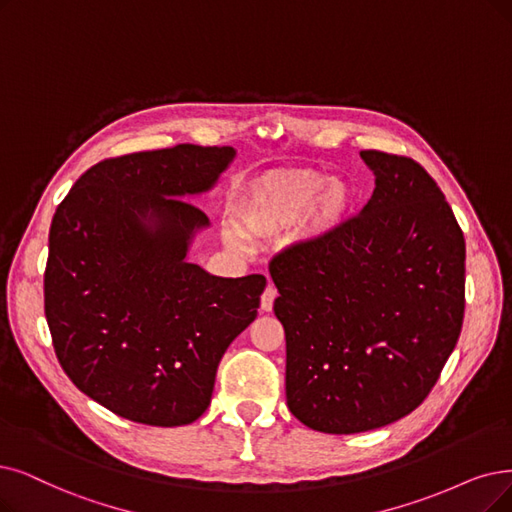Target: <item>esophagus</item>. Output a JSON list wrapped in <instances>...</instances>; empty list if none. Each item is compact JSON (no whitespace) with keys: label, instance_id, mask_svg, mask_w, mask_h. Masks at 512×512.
Segmentation results:
<instances>
[{"label":"esophagus","instance_id":"34e87169","mask_svg":"<svg viewBox=\"0 0 512 512\" xmlns=\"http://www.w3.org/2000/svg\"><path fill=\"white\" fill-rule=\"evenodd\" d=\"M277 300V290H275V285L273 283H269L267 288H264V292H262V298H260V309L262 311H273V302Z\"/></svg>","mask_w":512,"mask_h":512}]
</instances>
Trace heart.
I'll return each mask as SVG.
<instances>
[{"label":"heart","mask_w":512,"mask_h":512,"mask_svg":"<svg viewBox=\"0 0 512 512\" xmlns=\"http://www.w3.org/2000/svg\"><path fill=\"white\" fill-rule=\"evenodd\" d=\"M355 206L357 193L346 180H327L317 170H288L248 182L237 197V218L248 235L267 237L306 213V235L321 239L336 233Z\"/></svg>","instance_id":"b5f03b06"}]
</instances>
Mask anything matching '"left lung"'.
I'll use <instances>...</instances> for the list:
<instances>
[{
	"instance_id": "left-lung-1",
	"label": "left lung",
	"mask_w": 512,
	"mask_h": 512,
	"mask_svg": "<svg viewBox=\"0 0 512 512\" xmlns=\"http://www.w3.org/2000/svg\"><path fill=\"white\" fill-rule=\"evenodd\" d=\"M365 208L269 262L285 330V395L313 431L391 424L433 391L464 321L466 243L445 195L412 157L361 151Z\"/></svg>"
}]
</instances>
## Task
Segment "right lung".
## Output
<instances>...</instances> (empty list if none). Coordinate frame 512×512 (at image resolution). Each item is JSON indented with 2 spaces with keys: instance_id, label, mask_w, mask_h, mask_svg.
<instances>
[{
  "instance_id": "right-lung-1",
  "label": "right lung",
  "mask_w": 512,
  "mask_h": 512,
  "mask_svg": "<svg viewBox=\"0 0 512 512\" xmlns=\"http://www.w3.org/2000/svg\"><path fill=\"white\" fill-rule=\"evenodd\" d=\"M233 147L176 145L98 161L58 203L44 273L54 353L113 414L182 426L208 410L218 363L258 313L264 275L187 262L208 191Z\"/></svg>"
}]
</instances>
